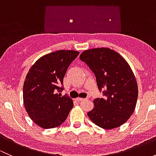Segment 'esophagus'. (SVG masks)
<instances>
[{"label": "esophagus", "instance_id": "obj_1", "mask_svg": "<svg viewBox=\"0 0 156 156\" xmlns=\"http://www.w3.org/2000/svg\"><path fill=\"white\" fill-rule=\"evenodd\" d=\"M87 99L86 98V99H83V98H77L76 99V100L78 102H82V101H85V100H87Z\"/></svg>", "mask_w": 156, "mask_h": 156}]
</instances>
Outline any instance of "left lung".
<instances>
[{
	"mask_svg": "<svg viewBox=\"0 0 156 156\" xmlns=\"http://www.w3.org/2000/svg\"><path fill=\"white\" fill-rule=\"evenodd\" d=\"M94 73L103 98L94 100L87 115L97 126L110 130L125 124L136 107L138 87L127 61L115 50L101 48L87 50L80 55Z\"/></svg>",
	"mask_w": 156,
	"mask_h": 156,
	"instance_id": "left-lung-1",
	"label": "left lung"
}]
</instances>
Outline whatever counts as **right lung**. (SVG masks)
Listing matches in <instances>:
<instances>
[{"label":"right lung","mask_w":156,"mask_h":156,"mask_svg":"<svg viewBox=\"0 0 156 156\" xmlns=\"http://www.w3.org/2000/svg\"><path fill=\"white\" fill-rule=\"evenodd\" d=\"M79 54L75 50H57L37 59L23 84V103L31 120L43 128L62 125L73 107L68 95L61 97L67 69Z\"/></svg>","instance_id":"add662e5"}]
</instances>
